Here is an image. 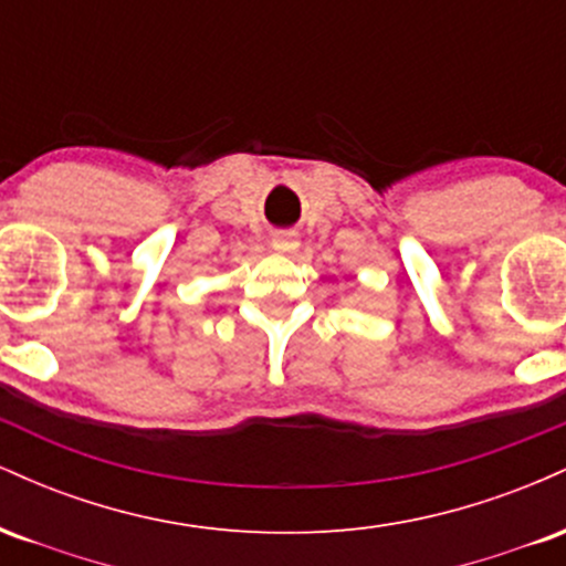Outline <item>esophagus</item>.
I'll use <instances>...</instances> for the list:
<instances>
[{
	"label": "esophagus",
	"instance_id": "esophagus-1",
	"mask_svg": "<svg viewBox=\"0 0 566 566\" xmlns=\"http://www.w3.org/2000/svg\"><path fill=\"white\" fill-rule=\"evenodd\" d=\"M271 247H274V250H279V252H290V250H295V247H297V239L287 231L274 233V239H271Z\"/></svg>",
	"mask_w": 566,
	"mask_h": 566
}]
</instances>
